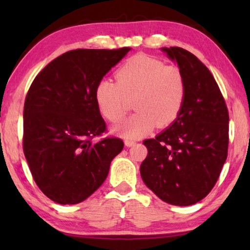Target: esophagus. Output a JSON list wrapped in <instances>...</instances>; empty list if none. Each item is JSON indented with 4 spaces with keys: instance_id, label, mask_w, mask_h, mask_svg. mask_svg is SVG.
Instances as JSON below:
<instances>
[{
    "instance_id": "1",
    "label": "esophagus",
    "mask_w": 250,
    "mask_h": 250,
    "mask_svg": "<svg viewBox=\"0 0 250 250\" xmlns=\"http://www.w3.org/2000/svg\"><path fill=\"white\" fill-rule=\"evenodd\" d=\"M135 141H133V140H125V146H133L135 145Z\"/></svg>"
}]
</instances>
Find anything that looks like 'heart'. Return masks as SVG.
Instances as JSON below:
<instances>
[{"mask_svg": "<svg viewBox=\"0 0 250 250\" xmlns=\"http://www.w3.org/2000/svg\"><path fill=\"white\" fill-rule=\"evenodd\" d=\"M187 94L186 78L180 68L165 66L153 57L138 54L116 71V82L102 78L94 87V100L104 117L118 123L127 112V99L134 97L132 117L116 131L127 139H138L155 127L175 121Z\"/></svg>", "mask_w": 250, "mask_h": 250, "instance_id": "heart-1", "label": "heart"}]
</instances>
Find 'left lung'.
Returning a JSON list of instances; mask_svg holds the SVG:
<instances>
[{
	"label": "left lung",
	"mask_w": 250,
	"mask_h": 250,
	"mask_svg": "<svg viewBox=\"0 0 250 250\" xmlns=\"http://www.w3.org/2000/svg\"><path fill=\"white\" fill-rule=\"evenodd\" d=\"M187 83L175 122L143 141L148 156L140 166L146 186L163 201L190 206L210 192L228 157L229 111L209 69L182 47H163Z\"/></svg>",
	"instance_id": "8db88e82"
}]
</instances>
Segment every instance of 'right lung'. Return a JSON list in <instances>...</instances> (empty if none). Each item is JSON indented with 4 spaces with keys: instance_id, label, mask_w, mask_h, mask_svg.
<instances>
[{
    "instance_id": "right-lung-1",
    "label": "right lung",
    "mask_w": 250,
    "mask_h": 250,
    "mask_svg": "<svg viewBox=\"0 0 250 250\" xmlns=\"http://www.w3.org/2000/svg\"><path fill=\"white\" fill-rule=\"evenodd\" d=\"M129 47L77 49L51 61L35 77L23 105V153L41 191L61 205L86 199L104 182L124 148L107 131L94 87Z\"/></svg>"
}]
</instances>
